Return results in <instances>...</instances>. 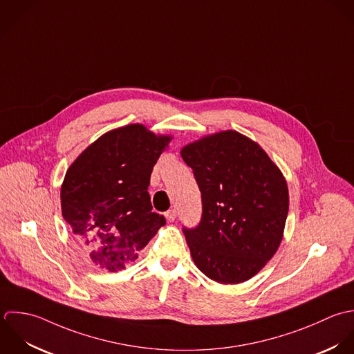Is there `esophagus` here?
<instances>
[{"instance_id":"esophagus-1","label":"esophagus","mask_w":354,"mask_h":354,"mask_svg":"<svg viewBox=\"0 0 354 354\" xmlns=\"http://www.w3.org/2000/svg\"><path fill=\"white\" fill-rule=\"evenodd\" d=\"M166 218H167V221L169 223H173L174 220H176V216H177V213H176V210L174 209H171V210H169V212H166Z\"/></svg>"}]
</instances>
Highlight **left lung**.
<instances>
[{
    "label": "left lung",
    "mask_w": 354,
    "mask_h": 354,
    "mask_svg": "<svg viewBox=\"0 0 354 354\" xmlns=\"http://www.w3.org/2000/svg\"><path fill=\"white\" fill-rule=\"evenodd\" d=\"M202 192V220L184 228L192 259L221 284L255 276L277 251L288 214V188L261 145L236 130L181 148Z\"/></svg>",
    "instance_id": "obj_1"
}]
</instances>
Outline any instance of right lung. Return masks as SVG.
<instances>
[{
  "label": "right lung",
  "instance_id": "1",
  "mask_svg": "<svg viewBox=\"0 0 354 354\" xmlns=\"http://www.w3.org/2000/svg\"><path fill=\"white\" fill-rule=\"evenodd\" d=\"M171 136L131 123L92 142L68 167L62 214L95 265L124 269L166 224L152 213L148 185L152 169Z\"/></svg>",
  "mask_w": 354,
  "mask_h": 354
}]
</instances>
